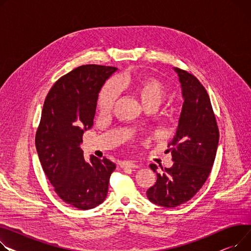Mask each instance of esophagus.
<instances>
[{
  "label": "esophagus",
  "instance_id": "1",
  "mask_svg": "<svg viewBox=\"0 0 251 251\" xmlns=\"http://www.w3.org/2000/svg\"><path fill=\"white\" fill-rule=\"evenodd\" d=\"M121 168L129 169V170H135V169L139 168V165L137 163H135L134 161H124L121 163Z\"/></svg>",
  "mask_w": 251,
  "mask_h": 251
}]
</instances>
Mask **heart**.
I'll use <instances>...</instances> for the list:
<instances>
[{
  "label": "heart",
  "instance_id": "1",
  "mask_svg": "<svg viewBox=\"0 0 251 251\" xmlns=\"http://www.w3.org/2000/svg\"><path fill=\"white\" fill-rule=\"evenodd\" d=\"M123 83L140 99L143 106L149 104L159 105L165 94L162 82L153 76L144 75L133 80H125ZM117 96L118 88L116 81H108L98 97L99 112L101 114L109 113L116 102Z\"/></svg>",
  "mask_w": 251,
  "mask_h": 251
}]
</instances>
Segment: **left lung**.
I'll return each mask as SVG.
<instances>
[{
    "label": "left lung",
    "instance_id": "8db88e82",
    "mask_svg": "<svg viewBox=\"0 0 251 251\" xmlns=\"http://www.w3.org/2000/svg\"><path fill=\"white\" fill-rule=\"evenodd\" d=\"M180 83L183 100L178 124L173 140L169 143L174 164L170 169L156 172L154 185L146 196L151 203L174 208L188 202L207 180L219 143L217 126L210 98L202 83L186 71L174 68Z\"/></svg>",
    "mask_w": 251,
    "mask_h": 251
}]
</instances>
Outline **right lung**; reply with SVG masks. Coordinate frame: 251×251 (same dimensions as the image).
Returning <instances> with one entry per match:
<instances>
[{"label":"right lung","instance_id":"right-lung-1","mask_svg":"<svg viewBox=\"0 0 251 251\" xmlns=\"http://www.w3.org/2000/svg\"><path fill=\"white\" fill-rule=\"evenodd\" d=\"M118 69L81 65L50 89L36 132V150L50 183L65 203L79 210L104 202L116 165L94 155L87 161L80 148L83 132L92 128L99 93Z\"/></svg>","mask_w":251,"mask_h":251}]
</instances>
